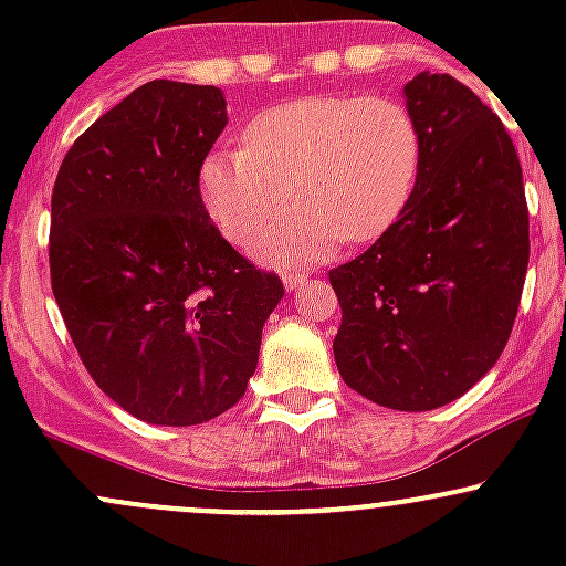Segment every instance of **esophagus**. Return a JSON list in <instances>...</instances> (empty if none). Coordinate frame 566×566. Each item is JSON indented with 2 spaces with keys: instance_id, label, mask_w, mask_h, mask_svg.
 <instances>
[{
  "instance_id": "34e87169",
  "label": "esophagus",
  "mask_w": 566,
  "mask_h": 566,
  "mask_svg": "<svg viewBox=\"0 0 566 566\" xmlns=\"http://www.w3.org/2000/svg\"><path fill=\"white\" fill-rule=\"evenodd\" d=\"M282 279H284V287L287 290H298L301 284H304L306 276H301V273H284Z\"/></svg>"
}]
</instances>
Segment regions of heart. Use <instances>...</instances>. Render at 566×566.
Wrapping results in <instances>:
<instances>
[{
  "label": "heart",
  "mask_w": 566,
  "mask_h": 566,
  "mask_svg": "<svg viewBox=\"0 0 566 566\" xmlns=\"http://www.w3.org/2000/svg\"><path fill=\"white\" fill-rule=\"evenodd\" d=\"M241 150H213L199 199L227 241L247 247L295 196L305 205L254 243L271 262H312L342 238L373 241L413 193L424 142L413 112L391 95H304L256 114Z\"/></svg>",
  "instance_id": "b5f03b06"
}]
</instances>
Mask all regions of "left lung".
I'll return each mask as SVG.
<instances>
[{
    "mask_svg": "<svg viewBox=\"0 0 566 566\" xmlns=\"http://www.w3.org/2000/svg\"><path fill=\"white\" fill-rule=\"evenodd\" d=\"M424 158L408 205L361 256L331 268L342 380L391 410L449 405L493 369L521 306L528 208L510 134L465 84H405Z\"/></svg>",
    "mask_w": 566,
    "mask_h": 566,
    "instance_id": "obj_1",
    "label": "left lung"
}]
</instances>
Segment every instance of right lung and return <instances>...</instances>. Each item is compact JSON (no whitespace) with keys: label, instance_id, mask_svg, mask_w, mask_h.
<instances>
[{"label":"right lung","instance_id":"obj_1","mask_svg":"<svg viewBox=\"0 0 566 566\" xmlns=\"http://www.w3.org/2000/svg\"><path fill=\"white\" fill-rule=\"evenodd\" d=\"M224 125L219 87L147 82L73 142L51 193V290L67 334L101 391L147 424L230 410L284 295L199 199V164Z\"/></svg>","mask_w":566,"mask_h":566}]
</instances>
